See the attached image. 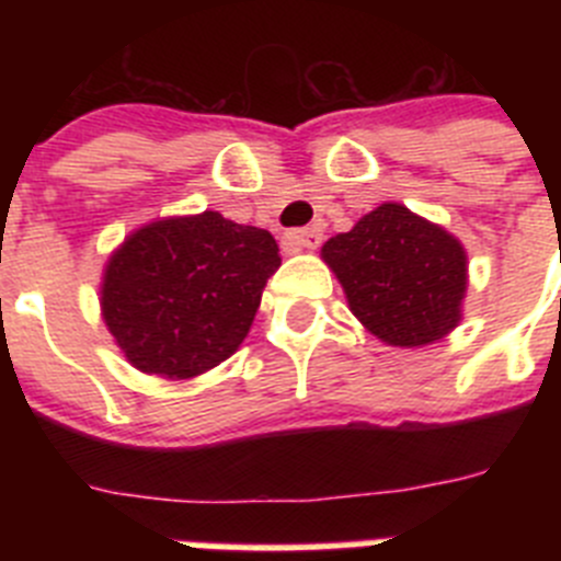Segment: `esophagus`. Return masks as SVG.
Segmentation results:
<instances>
[{"instance_id":"34e87169","label":"esophagus","mask_w":561,"mask_h":561,"mask_svg":"<svg viewBox=\"0 0 561 561\" xmlns=\"http://www.w3.org/2000/svg\"><path fill=\"white\" fill-rule=\"evenodd\" d=\"M323 241V232L320 227H306V230H291L284 236V250L286 252H304L314 250Z\"/></svg>"}]
</instances>
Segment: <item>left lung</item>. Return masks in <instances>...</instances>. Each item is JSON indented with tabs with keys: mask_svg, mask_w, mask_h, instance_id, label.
I'll use <instances>...</instances> for the list:
<instances>
[{
	"mask_svg": "<svg viewBox=\"0 0 561 561\" xmlns=\"http://www.w3.org/2000/svg\"><path fill=\"white\" fill-rule=\"evenodd\" d=\"M348 309L376 340L424 348L463 320L469 257L449 230L399 202L365 213L320 250Z\"/></svg>",
	"mask_w": 561,
	"mask_h": 561,
	"instance_id": "obj_1",
	"label": "left lung"
}]
</instances>
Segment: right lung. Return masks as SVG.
Segmentation results:
<instances>
[{
    "label": "right lung",
    "mask_w": 561,
    "mask_h": 561,
    "mask_svg": "<svg viewBox=\"0 0 561 561\" xmlns=\"http://www.w3.org/2000/svg\"><path fill=\"white\" fill-rule=\"evenodd\" d=\"M277 266L272 232L219 210L148 221L103 266V323L137 370L193 379L241 348Z\"/></svg>",
    "instance_id": "obj_1"
}]
</instances>
